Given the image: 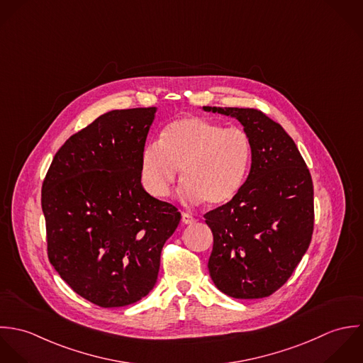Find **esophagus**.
I'll list each match as a JSON object with an SVG mask.
<instances>
[{
  "label": "esophagus",
  "mask_w": 363,
  "mask_h": 363,
  "mask_svg": "<svg viewBox=\"0 0 363 363\" xmlns=\"http://www.w3.org/2000/svg\"><path fill=\"white\" fill-rule=\"evenodd\" d=\"M181 221H182L184 224H192V223L196 221V218H194L192 215H189V213H182Z\"/></svg>",
  "instance_id": "obj_1"
}]
</instances>
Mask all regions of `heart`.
Masks as SVG:
<instances>
[{
    "mask_svg": "<svg viewBox=\"0 0 363 363\" xmlns=\"http://www.w3.org/2000/svg\"><path fill=\"white\" fill-rule=\"evenodd\" d=\"M252 147L238 128H225L205 118H181L168 123L160 140L142 152V181L150 195L164 198L182 172L179 196L185 203L209 208L230 203L245 184Z\"/></svg>",
    "mask_w": 363,
    "mask_h": 363,
    "instance_id": "heart-1",
    "label": "heart"
}]
</instances>
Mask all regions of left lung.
<instances>
[{"instance_id": "8db88e82", "label": "left lung", "mask_w": 363, "mask_h": 363, "mask_svg": "<svg viewBox=\"0 0 363 363\" xmlns=\"http://www.w3.org/2000/svg\"><path fill=\"white\" fill-rule=\"evenodd\" d=\"M235 118L252 147L240 194L205 215L213 233L209 274L234 298H261L279 289L306 254L313 234V182L285 129L250 108L203 106Z\"/></svg>"}]
</instances>
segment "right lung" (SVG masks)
<instances>
[{"label":"right lung","mask_w":363,"mask_h":363,"mask_svg":"<svg viewBox=\"0 0 363 363\" xmlns=\"http://www.w3.org/2000/svg\"><path fill=\"white\" fill-rule=\"evenodd\" d=\"M155 112L101 115L62 145L43 181L49 261L75 293L101 307L128 306L151 291L161 250L181 220L142 185Z\"/></svg>","instance_id":"add662e5"}]
</instances>
